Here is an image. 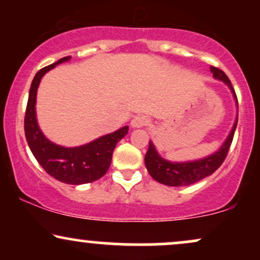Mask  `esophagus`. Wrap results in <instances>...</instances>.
<instances>
[{
	"label": "esophagus",
	"instance_id": "34e87169",
	"mask_svg": "<svg viewBox=\"0 0 260 260\" xmlns=\"http://www.w3.org/2000/svg\"><path fill=\"white\" fill-rule=\"evenodd\" d=\"M148 123H149V120L145 117V116L138 115L133 118L132 122H131V126L133 128H140V127L148 126Z\"/></svg>",
	"mask_w": 260,
	"mask_h": 260
}]
</instances>
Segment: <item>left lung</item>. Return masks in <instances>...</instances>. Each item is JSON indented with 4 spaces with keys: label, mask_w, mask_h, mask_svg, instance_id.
<instances>
[{
    "label": "left lung",
    "mask_w": 260,
    "mask_h": 260,
    "mask_svg": "<svg viewBox=\"0 0 260 260\" xmlns=\"http://www.w3.org/2000/svg\"><path fill=\"white\" fill-rule=\"evenodd\" d=\"M211 73H213L214 78L222 80L229 88L231 89L232 94L236 100L238 107L237 96L234 86L230 82L229 77L222 72L219 68L211 66L210 67ZM238 115L236 117V121L232 127L231 132L229 137L226 138L225 143L221 145V148L216 151V153L211 154L210 156L204 157V159L196 160V161H188V162H171L160 156L157 154L156 149H155L153 142H149V149L145 154V166H147L148 172L150 174L151 177L155 181L160 182V183L166 184V186L172 187H182V186H189V184L196 183V182L203 180V178L208 177L209 175L214 174L217 169L221 166V164L225 161L228 156L229 149L231 147L232 139H234V134L236 126H237Z\"/></svg>",
    "instance_id": "obj_1"
}]
</instances>
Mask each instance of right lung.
<instances>
[{
	"instance_id": "add662e5",
	"label": "right lung",
	"mask_w": 260,
	"mask_h": 260,
	"mask_svg": "<svg viewBox=\"0 0 260 260\" xmlns=\"http://www.w3.org/2000/svg\"><path fill=\"white\" fill-rule=\"evenodd\" d=\"M71 56L41 68L32 79L26 104L24 131L32 155L41 168L56 180L67 184L90 183L103 177L111 165L116 144L128 133L124 126L116 132L106 134L88 144L77 148H66L50 142L38 126L35 103L39 83L46 72L62 62L70 61Z\"/></svg>"
}]
</instances>
